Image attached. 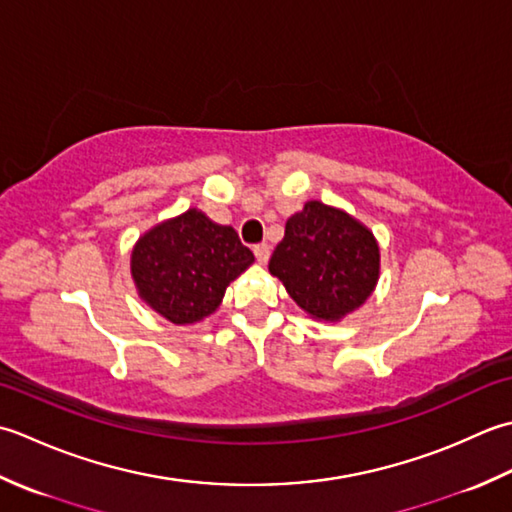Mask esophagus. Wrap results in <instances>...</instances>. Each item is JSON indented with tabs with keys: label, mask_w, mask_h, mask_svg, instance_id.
I'll use <instances>...</instances> for the list:
<instances>
[{
	"label": "esophagus",
	"mask_w": 512,
	"mask_h": 512,
	"mask_svg": "<svg viewBox=\"0 0 512 512\" xmlns=\"http://www.w3.org/2000/svg\"><path fill=\"white\" fill-rule=\"evenodd\" d=\"M269 254H271V249H269V245H267V243H258V245H254V256L258 258V263H267V260H269Z\"/></svg>",
	"instance_id": "esophagus-1"
}]
</instances>
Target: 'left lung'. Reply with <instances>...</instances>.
<instances>
[{"label":"left lung","instance_id":"left-lung-1","mask_svg":"<svg viewBox=\"0 0 512 512\" xmlns=\"http://www.w3.org/2000/svg\"><path fill=\"white\" fill-rule=\"evenodd\" d=\"M269 271L307 314L340 320L371 296L380 274V249L356 218L309 201L287 221Z\"/></svg>","mask_w":512,"mask_h":512}]
</instances>
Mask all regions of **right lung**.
<instances>
[{"instance_id": "right-lung-1", "label": "right lung", "mask_w": 512, "mask_h": 512, "mask_svg": "<svg viewBox=\"0 0 512 512\" xmlns=\"http://www.w3.org/2000/svg\"><path fill=\"white\" fill-rule=\"evenodd\" d=\"M254 263L234 227L187 210L156 225L132 252L139 296L174 325L198 322L221 305L227 285Z\"/></svg>"}]
</instances>
